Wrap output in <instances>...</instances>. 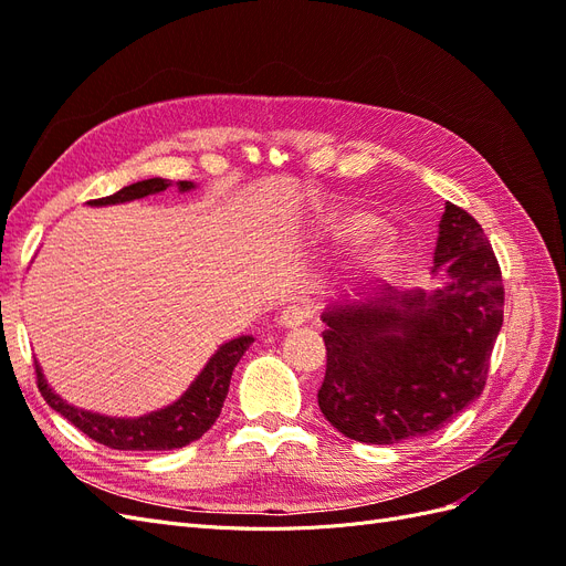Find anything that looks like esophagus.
Wrapping results in <instances>:
<instances>
[{
	"label": "esophagus",
	"mask_w": 566,
	"mask_h": 566,
	"mask_svg": "<svg viewBox=\"0 0 566 566\" xmlns=\"http://www.w3.org/2000/svg\"><path fill=\"white\" fill-rule=\"evenodd\" d=\"M312 318V306L306 302H290L287 306H283V312L279 316V323L283 328H300L302 323H306Z\"/></svg>",
	"instance_id": "1"
}]
</instances>
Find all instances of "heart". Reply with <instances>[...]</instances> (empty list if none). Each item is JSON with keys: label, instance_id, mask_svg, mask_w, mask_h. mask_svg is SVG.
<instances>
[{"label": "heart", "instance_id": "obj_1", "mask_svg": "<svg viewBox=\"0 0 566 566\" xmlns=\"http://www.w3.org/2000/svg\"><path fill=\"white\" fill-rule=\"evenodd\" d=\"M373 229H375V221L368 214H349V217H342L337 221V231H339V235H345V238L366 235ZM391 260H394V245L389 241H380L378 245L373 248L370 262L375 266H387Z\"/></svg>", "mask_w": 566, "mask_h": 566}]
</instances>
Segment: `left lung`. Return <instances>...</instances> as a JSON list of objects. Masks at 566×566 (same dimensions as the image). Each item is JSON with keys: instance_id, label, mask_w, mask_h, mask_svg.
<instances>
[{"instance_id": "1", "label": "left lung", "mask_w": 566, "mask_h": 566, "mask_svg": "<svg viewBox=\"0 0 566 566\" xmlns=\"http://www.w3.org/2000/svg\"><path fill=\"white\" fill-rule=\"evenodd\" d=\"M434 266H447L449 283L430 295L387 285L370 302L323 314L318 408L354 441L430 434L486 387L505 287L482 224L453 202L441 214Z\"/></svg>"}]
</instances>
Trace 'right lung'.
<instances>
[{"label":"right lung","mask_w":566,"mask_h":566,"mask_svg":"<svg viewBox=\"0 0 566 566\" xmlns=\"http://www.w3.org/2000/svg\"><path fill=\"white\" fill-rule=\"evenodd\" d=\"M167 186L169 181L158 177L136 181L119 188V191L113 196L90 200V205L127 202L134 198L160 193ZM188 188H193L191 181H179V191H188ZM250 345H252V337H238L227 342V345L210 358V364L205 366V370L198 375V380L179 401L158 410V413H150L136 420L106 418L98 413H90V410H80L59 399L56 394L49 389L38 361H35V375H38V387L44 401L54 410H59L65 420H71L77 430L87 434L90 439L117 451H172L200 439L214 424L229 394L233 368L238 361H241V356Z\"/></svg>","instance_id":"add662e5"}]
</instances>
